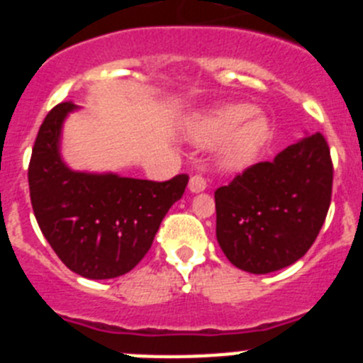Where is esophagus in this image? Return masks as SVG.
<instances>
[{
    "label": "esophagus",
    "instance_id": "obj_1",
    "mask_svg": "<svg viewBox=\"0 0 363 363\" xmlns=\"http://www.w3.org/2000/svg\"><path fill=\"white\" fill-rule=\"evenodd\" d=\"M189 189H191V192H201L207 189V178L201 174H194L191 178V182H189Z\"/></svg>",
    "mask_w": 363,
    "mask_h": 363
}]
</instances>
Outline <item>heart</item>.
Returning <instances> with one entry per match:
<instances>
[{
  "label": "heart",
  "mask_w": 363,
  "mask_h": 363,
  "mask_svg": "<svg viewBox=\"0 0 363 363\" xmlns=\"http://www.w3.org/2000/svg\"><path fill=\"white\" fill-rule=\"evenodd\" d=\"M251 105H229L200 121L196 140L200 143H220L230 133L223 150V163L233 169L245 167L258 156L271 138V127L262 116H252Z\"/></svg>",
  "instance_id": "b5f03b06"
}]
</instances>
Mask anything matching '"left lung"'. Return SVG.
<instances>
[{
  "label": "left lung",
  "instance_id": "8db88e82",
  "mask_svg": "<svg viewBox=\"0 0 363 363\" xmlns=\"http://www.w3.org/2000/svg\"><path fill=\"white\" fill-rule=\"evenodd\" d=\"M331 194V150L316 133L216 189L221 251L230 264L252 274L294 264L318 236Z\"/></svg>",
  "mask_w": 363,
  "mask_h": 363
}]
</instances>
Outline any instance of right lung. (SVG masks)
<instances>
[{
	"label": "right lung",
	"instance_id": "1",
	"mask_svg": "<svg viewBox=\"0 0 363 363\" xmlns=\"http://www.w3.org/2000/svg\"><path fill=\"white\" fill-rule=\"evenodd\" d=\"M72 108V101L57 104L40 127L28 163L32 211L70 271L107 280L142 262L167 211L184 196L189 176L150 182L70 171L60 158L57 142Z\"/></svg>",
	"mask_w": 363,
	"mask_h": 363
}]
</instances>
